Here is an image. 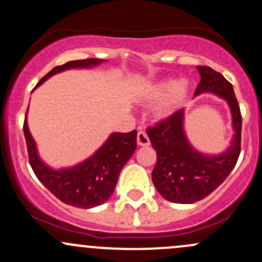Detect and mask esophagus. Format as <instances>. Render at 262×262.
<instances>
[{
	"label": "esophagus",
	"mask_w": 262,
	"mask_h": 262,
	"mask_svg": "<svg viewBox=\"0 0 262 262\" xmlns=\"http://www.w3.org/2000/svg\"><path fill=\"white\" fill-rule=\"evenodd\" d=\"M137 142H138V146H142V147H147L150 144L147 133L143 130L138 132V136H137Z\"/></svg>",
	"instance_id": "34e87169"
}]
</instances>
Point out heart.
<instances>
[{
    "label": "heart",
    "mask_w": 262,
    "mask_h": 262,
    "mask_svg": "<svg viewBox=\"0 0 262 262\" xmlns=\"http://www.w3.org/2000/svg\"><path fill=\"white\" fill-rule=\"evenodd\" d=\"M189 94V84L186 81L166 80L153 84L148 90L147 97L150 100H158L167 96L157 109V116L165 118L172 114L185 101Z\"/></svg>",
    "instance_id": "1"
}]
</instances>
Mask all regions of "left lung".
<instances>
[{
    "label": "left lung",
    "instance_id": "left-lung-1",
    "mask_svg": "<svg viewBox=\"0 0 262 262\" xmlns=\"http://www.w3.org/2000/svg\"><path fill=\"white\" fill-rule=\"evenodd\" d=\"M200 83L195 96L212 92L226 100L232 114L233 138L228 149L221 155H204L187 141L184 130V109L147 129L157 162L152 181L166 200L178 204H191L212 194L236 166L241 153L242 116L233 86L216 71L198 66Z\"/></svg>",
    "mask_w": 262,
    "mask_h": 262
}]
</instances>
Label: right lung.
Segmentation results:
<instances>
[{"mask_svg":"<svg viewBox=\"0 0 262 262\" xmlns=\"http://www.w3.org/2000/svg\"><path fill=\"white\" fill-rule=\"evenodd\" d=\"M104 62V59L97 58L71 60L53 68L38 82L35 89L55 73L71 68L95 67ZM24 134L28 147L29 162L39 181L60 202L82 209L97 207L109 200L114 192L121 168L133 156L137 148V130L129 133H113L106 142L83 162L70 168L53 170L39 157L26 118L24 121Z\"/></svg>","mask_w":262,"mask_h":262,"instance_id":"obj_1","label":"right lung"}]
</instances>
